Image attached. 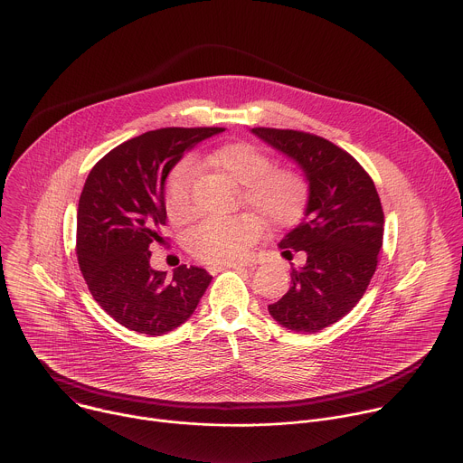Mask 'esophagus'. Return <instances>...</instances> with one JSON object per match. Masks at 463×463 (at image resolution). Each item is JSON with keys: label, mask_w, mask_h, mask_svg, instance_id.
Here are the masks:
<instances>
[{"label": "esophagus", "mask_w": 463, "mask_h": 463, "mask_svg": "<svg viewBox=\"0 0 463 463\" xmlns=\"http://www.w3.org/2000/svg\"><path fill=\"white\" fill-rule=\"evenodd\" d=\"M241 267H247V265H243V263H227V265H213V267H209V272H211V274H216V272H220V270H225V269H241Z\"/></svg>", "instance_id": "1"}]
</instances>
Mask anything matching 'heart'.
<instances>
[{"label":"heart","mask_w":463,"mask_h":463,"mask_svg":"<svg viewBox=\"0 0 463 463\" xmlns=\"http://www.w3.org/2000/svg\"><path fill=\"white\" fill-rule=\"evenodd\" d=\"M205 164L227 175L240 185V198L260 222L270 229L294 225L309 202V182L294 169L274 167V160L250 143H229L205 156ZM194 167L180 164L165 187V207L176 225L187 223L194 214L193 202ZM261 232L250 216H213L189 234L191 252L211 265H227L243 260Z\"/></svg>","instance_id":"heart-1"}]
</instances>
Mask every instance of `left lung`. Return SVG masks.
Segmentation results:
<instances>
[{
    "label": "left lung",
    "mask_w": 463,
    "mask_h": 463,
    "mask_svg": "<svg viewBox=\"0 0 463 463\" xmlns=\"http://www.w3.org/2000/svg\"><path fill=\"white\" fill-rule=\"evenodd\" d=\"M252 134L285 154L309 182L305 216L279 241L281 256L303 252L290 287L269 305L285 329L311 335L342 320L362 299L378 265L383 211L371 176L351 156L320 136L256 127Z\"/></svg>",
    "instance_id": "8db88e82"
}]
</instances>
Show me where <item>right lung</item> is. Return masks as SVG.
Here are the masks:
<instances>
[{
    "label": "right lung",
    "instance_id": "obj_1",
    "mask_svg": "<svg viewBox=\"0 0 463 463\" xmlns=\"http://www.w3.org/2000/svg\"><path fill=\"white\" fill-rule=\"evenodd\" d=\"M220 127L148 130L92 167L78 205L76 254L101 309L128 331L162 336L185 324L213 276L180 265L173 278L150 267L152 243H165V180L200 141Z\"/></svg>",
    "mask_w": 463,
    "mask_h": 463
}]
</instances>
